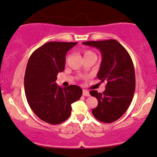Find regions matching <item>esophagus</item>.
<instances>
[{
    "instance_id": "34e87169",
    "label": "esophagus",
    "mask_w": 157,
    "mask_h": 157,
    "mask_svg": "<svg viewBox=\"0 0 157 157\" xmlns=\"http://www.w3.org/2000/svg\"><path fill=\"white\" fill-rule=\"evenodd\" d=\"M83 96H90L89 91L87 90H83Z\"/></svg>"
}]
</instances>
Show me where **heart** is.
<instances>
[{"label": "heart", "mask_w": 157, "mask_h": 157, "mask_svg": "<svg viewBox=\"0 0 157 157\" xmlns=\"http://www.w3.org/2000/svg\"><path fill=\"white\" fill-rule=\"evenodd\" d=\"M91 55H95V54L93 53L92 51H90V50H84L83 51V56H84V58L87 57V56H91ZM68 58H69V56H68V57L67 58V59H68Z\"/></svg>", "instance_id": "obj_1"}]
</instances>
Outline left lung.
I'll return each mask as SVG.
<instances>
[{"instance_id":"obj_1","label":"left lung","mask_w":157,"mask_h":157,"mask_svg":"<svg viewBox=\"0 0 157 157\" xmlns=\"http://www.w3.org/2000/svg\"><path fill=\"white\" fill-rule=\"evenodd\" d=\"M83 44L98 49L102 59L97 77L105 82V90L90 93L98 100V106L93 109L96 119L111 123L119 119L131 105L134 95L136 78L133 61L128 51L114 39L85 41Z\"/></svg>"}]
</instances>
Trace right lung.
Segmentation results:
<instances>
[{"label":"right lung","instance_id":"1","mask_svg":"<svg viewBox=\"0 0 157 157\" xmlns=\"http://www.w3.org/2000/svg\"><path fill=\"white\" fill-rule=\"evenodd\" d=\"M77 42L51 41L33 52L26 65L24 90L28 104L41 120L51 124H61L71 114V104L81 98L77 85L61 87L56 81L64 70L66 54Z\"/></svg>","mask_w":157,"mask_h":157}]
</instances>
